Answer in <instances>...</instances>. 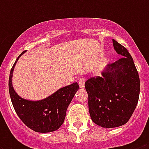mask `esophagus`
Instances as JSON below:
<instances>
[{
	"mask_svg": "<svg viewBox=\"0 0 149 149\" xmlns=\"http://www.w3.org/2000/svg\"><path fill=\"white\" fill-rule=\"evenodd\" d=\"M78 84H79V86L80 88L84 89V84H85V79H84V78H80V79H79V80H78Z\"/></svg>",
	"mask_w": 149,
	"mask_h": 149,
	"instance_id": "1",
	"label": "esophagus"
}]
</instances>
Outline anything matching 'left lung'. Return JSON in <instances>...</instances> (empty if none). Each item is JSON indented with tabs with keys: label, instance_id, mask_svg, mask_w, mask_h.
Instances as JSON below:
<instances>
[{
	"label": "left lung",
	"instance_id": "obj_1",
	"mask_svg": "<svg viewBox=\"0 0 149 149\" xmlns=\"http://www.w3.org/2000/svg\"><path fill=\"white\" fill-rule=\"evenodd\" d=\"M119 60L108 64L102 77H91L85 83L89 111L96 125L111 128L124 125L136 108L140 79L133 58L127 49L113 39Z\"/></svg>",
	"mask_w": 149,
	"mask_h": 149
}]
</instances>
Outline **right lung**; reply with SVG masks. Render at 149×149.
Wrapping results in <instances>:
<instances>
[{
    "label": "right lung",
    "mask_w": 149,
    "mask_h": 149,
    "mask_svg": "<svg viewBox=\"0 0 149 149\" xmlns=\"http://www.w3.org/2000/svg\"><path fill=\"white\" fill-rule=\"evenodd\" d=\"M15 61L9 77V93L15 112L24 125L36 132L46 133L58 129L63 124L66 110L79 89L77 83L59 89L45 99L31 101L17 95L12 86V76L17 59Z\"/></svg>",
    "instance_id": "right-lung-1"
}]
</instances>
